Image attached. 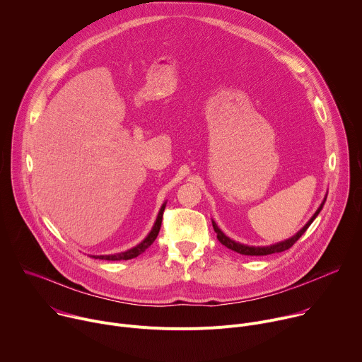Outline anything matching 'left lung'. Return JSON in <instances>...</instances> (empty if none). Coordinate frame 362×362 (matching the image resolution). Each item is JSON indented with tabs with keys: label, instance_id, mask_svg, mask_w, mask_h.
<instances>
[{
	"label": "left lung",
	"instance_id": "1",
	"mask_svg": "<svg viewBox=\"0 0 362 362\" xmlns=\"http://www.w3.org/2000/svg\"><path fill=\"white\" fill-rule=\"evenodd\" d=\"M325 200H327V197L324 199V202L321 203V206L318 208V211L314 214V216L309 219V222L295 235V236H292L291 239H288V240H284V242H279V243H275V245H271V246H246V245H242V243H238V242H235V240H232V239H229L219 228H218V225L215 223V222H212L214 223V229H215V232H216V238H218V240L222 243V245H225L228 249H230V250H233V252H238V253H240V255H247V256H264V255H271V253H278V252H284V250H286V249H289L291 246H293V243L306 232V229L311 226V223L314 222V219L318 216V214L321 212V209H322V206H324V203H325Z\"/></svg>",
	"mask_w": 362,
	"mask_h": 362
}]
</instances>
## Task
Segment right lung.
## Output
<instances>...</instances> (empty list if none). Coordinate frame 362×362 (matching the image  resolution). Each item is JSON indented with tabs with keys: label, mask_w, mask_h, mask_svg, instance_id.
<instances>
[{
	"label": "right lung",
	"mask_w": 362,
	"mask_h": 362,
	"mask_svg": "<svg viewBox=\"0 0 362 362\" xmlns=\"http://www.w3.org/2000/svg\"><path fill=\"white\" fill-rule=\"evenodd\" d=\"M165 208H166V203L160 208V212L158 215V219H156V223H154L151 232L147 235V238L139 243L137 246H134L133 249L130 250H126V252H122V253H116V255H101V256H93V257H98V259H105V261H127V259H133V257L139 256L140 253H143L153 242L154 239L158 238L159 235V230H160V226H162V219H163V212H165Z\"/></svg>",
	"instance_id": "right-lung-1"
}]
</instances>
